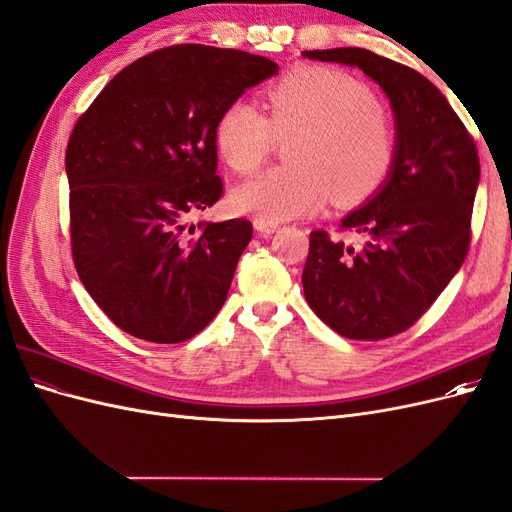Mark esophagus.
I'll list each match as a JSON object with an SVG mask.
<instances>
[{
  "mask_svg": "<svg viewBox=\"0 0 512 512\" xmlns=\"http://www.w3.org/2000/svg\"><path fill=\"white\" fill-rule=\"evenodd\" d=\"M254 228H256V232H258L260 237H269V235H273V232L277 230V224L256 218V220H254Z\"/></svg>",
  "mask_w": 512,
  "mask_h": 512,
  "instance_id": "1",
  "label": "esophagus"
}]
</instances>
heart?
Returning <instances> with one entry per match:
<instances>
[{"mask_svg": "<svg viewBox=\"0 0 512 512\" xmlns=\"http://www.w3.org/2000/svg\"><path fill=\"white\" fill-rule=\"evenodd\" d=\"M292 138L288 158L232 192L239 213L286 222L314 213L331 198L354 205L374 194L395 160L391 119L354 76L303 66L265 91V113L250 102L228 104L215 123L224 162L250 175L271 156L275 136Z\"/></svg>", "mask_w": 512, "mask_h": 512, "instance_id": "heart-1", "label": "heart"}]
</instances>
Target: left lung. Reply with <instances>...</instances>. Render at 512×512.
Masks as SVG:
<instances>
[{"label": "left lung", "mask_w": 512, "mask_h": 512, "mask_svg": "<svg viewBox=\"0 0 512 512\" xmlns=\"http://www.w3.org/2000/svg\"><path fill=\"white\" fill-rule=\"evenodd\" d=\"M303 57L361 68L395 115L389 177L339 226L354 241L314 230L301 277L324 324L348 339L376 342L410 329L466 260L480 179L476 145L421 72L352 46Z\"/></svg>", "instance_id": "left-lung-1"}]
</instances>
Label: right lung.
Instances as JSON below:
<instances>
[{"mask_svg":"<svg viewBox=\"0 0 512 512\" xmlns=\"http://www.w3.org/2000/svg\"><path fill=\"white\" fill-rule=\"evenodd\" d=\"M277 70L245 51L166 46L123 68L76 121L66 149L72 258L121 331L179 344L220 312L252 222L188 218L224 192L218 117Z\"/></svg>","mask_w":512,"mask_h":512,"instance_id":"add662e5","label":"right lung"}]
</instances>
